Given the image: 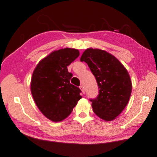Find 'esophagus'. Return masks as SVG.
<instances>
[{"mask_svg": "<svg viewBox=\"0 0 157 157\" xmlns=\"http://www.w3.org/2000/svg\"><path fill=\"white\" fill-rule=\"evenodd\" d=\"M80 90H82V94H85V88H84V86H82V85H81V86H80Z\"/></svg>", "mask_w": 157, "mask_h": 157, "instance_id": "obj_1", "label": "esophagus"}]
</instances>
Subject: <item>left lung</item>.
<instances>
[{
    "mask_svg": "<svg viewBox=\"0 0 157 157\" xmlns=\"http://www.w3.org/2000/svg\"><path fill=\"white\" fill-rule=\"evenodd\" d=\"M97 80L99 94L90 99L94 113L101 119L113 121L124 110L132 93V81L126 68L113 55L88 48L80 58Z\"/></svg>",
    "mask_w": 157,
    "mask_h": 157,
    "instance_id": "1",
    "label": "left lung"
}]
</instances>
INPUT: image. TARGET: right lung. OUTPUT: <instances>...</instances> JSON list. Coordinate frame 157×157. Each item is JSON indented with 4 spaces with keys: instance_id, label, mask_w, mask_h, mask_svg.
<instances>
[{
    "instance_id": "right-lung-1",
    "label": "right lung",
    "mask_w": 157,
    "mask_h": 157,
    "mask_svg": "<svg viewBox=\"0 0 157 157\" xmlns=\"http://www.w3.org/2000/svg\"><path fill=\"white\" fill-rule=\"evenodd\" d=\"M79 56L76 49L56 50L43 58L33 71L32 96L39 110L54 122L69 116L82 98L80 88L70 83L72 74L67 69Z\"/></svg>"
}]
</instances>
